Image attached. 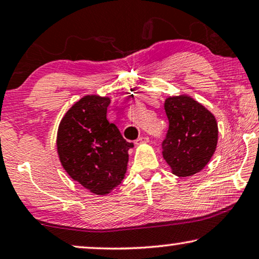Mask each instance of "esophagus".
Masks as SVG:
<instances>
[{"label":"esophagus","mask_w":259,"mask_h":259,"mask_svg":"<svg viewBox=\"0 0 259 259\" xmlns=\"http://www.w3.org/2000/svg\"><path fill=\"white\" fill-rule=\"evenodd\" d=\"M148 142H149V137H147V136H142V137H140V138H137L135 143H136L137 145H140V144L148 143Z\"/></svg>","instance_id":"esophagus-1"}]
</instances>
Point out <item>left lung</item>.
I'll return each instance as SVG.
<instances>
[{
    "label": "left lung",
    "mask_w": 259,
    "mask_h": 259,
    "mask_svg": "<svg viewBox=\"0 0 259 259\" xmlns=\"http://www.w3.org/2000/svg\"><path fill=\"white\" fill-rule=\"evenodd\" d=\"M169 130L163 141V158L178 177L197 174L214 154L218 126L214 116L187 95L167 97L164 103Z\"/></svg>",
    "instance_id": "1"
}]
</instances>
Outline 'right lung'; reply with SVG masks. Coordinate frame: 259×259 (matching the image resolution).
Masks as SVG:
<instances>
[{"mask_svg":"<svg viewBox=\"0 0 259 259\" xmlns=\"http://www.w3.org/2000/svg\"><path fill=\"white\" fill-rule=\"evenodd\" d=\"M110 98L87 95L62 118L57 131V154L72 180L95 195H108L121 184L134 147L107 119Z\"/></svg>","mask_w":259,"mask_h":259,"instance_id":"1","label":"right lung"}]
</instances>
